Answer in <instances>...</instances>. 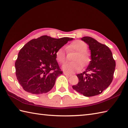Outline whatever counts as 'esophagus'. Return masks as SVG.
Segmentation results:
<instances>
[{
	"label": "esophagus",
	"instance_id": "34e87169",
	"mask_svg": "<svg viewBox=\"0 0 128 128\" xmlns=\"http://www.w3.org/2000/svg\"><path fill=\"white\" fill-rule=\"evenodd\" d=\"M64 74L65 75H66V76H72V75H71V74H68V73H67V72H64Z\"/></svg>",
	"mask_w": 128,
	"mask_h": 128
}]
</instances>
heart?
Here are the masks:
<instances>
[{"label": "heart", "instance_id": "1", "mask_svg": "<svg viewBox=\"0 0 128 128\" xmlns=\"http://www.w3.org/2000/svg\"><path fill=\"white\" fill-rule=\"evenodd\" d=\"M68 51L76 52L72 60L75 62H67L62 65V69L68 73H73L81 69V64L85 66L90 60V55L87 52L88 46L86 43L81 40H76L67 46ZM56 60L60 63H63L66 60V53L62 48L58 49L56 52Z\"/></svg>", "mask_w": 128, "mask_h": 128}]
</instances>
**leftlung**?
<instances>
[{"instance_id":"obj_1","label":"left lung","mask_w":128,"mask_h":128,"mask_svg":"<svg viewBox=\"0 0 128 128\" xmlns=\"http://www.w3.org/2000/svg\"><path fill=\"white\" fill-rule=\"evenodd\" d=\"M81 40L89 46L91 61L85 72L76 75L78 82L72 88L85 96H96L101 94L112 82L116 62L112 52L107 46L90 37H84Z\"/></svg>"}]
</instances>
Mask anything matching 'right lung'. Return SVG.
Segmentation results:
<instances>
[{"instance_id": "add662e5", "label": "right lung", "mask_w": 128, "mask_h": 128, "mask_svg": "<svg viewBox=\"0 0 128 128\" xmlns=\"http://www.w3.org/2000/svg\"><path fill=\"white\" fill-rule=\"evenodd\" d=\"M72 38H54L42 36L30 40L21 49L15 66L19 84L32 94L47 93L62 74L56 58V52Z\"/></svg>"}]
</instances>
